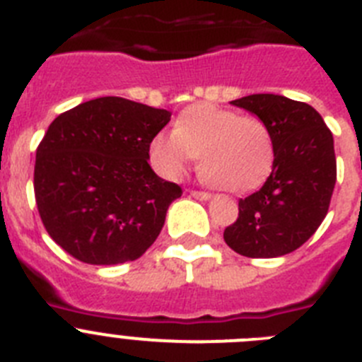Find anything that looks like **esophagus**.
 I'll return each mask as SVG.
<instances>
[{"label": "esophagus", "instance_id": "34e87169", "mask_svg": "<svg viewBox=\"0 0 362 362\" xmlns=\"http://www.w3.org/2000/svg\"><path fill=\"white\" fill-rule=\"evenodd\" d=\"M190 196H192V197H196V199H199V201H209L210 197H212V196H210V194H209V192H199V190H192V192H190Z\"/></svg>", "mask_w": 362, "mask_h": 362}]
</instances>
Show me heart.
<instances>
[{
  "label": "heart",
  "instance_id": "b5f03b06",
  "mask_svg": "<svg viewBox=\"0 0 362 362\" xmlns=\"http://www.w3.org/2000/svg\"><path fill=\"white\" fill-rule=\"evenodd\" d=\"M150 165L166 179H179L199 158V170L210 183L243 194L263 183L274 166V139L255 116L210 103L185 108L174 132H159L148 146Z\"/></svg>",
  "mask_w": 362,
  "mask_h": 362
}]
</instances>
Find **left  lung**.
I'll use <instances>...</instances> for the list:
<instances>
[{"instance_id":"left-lung-1","label":"left lung","mask_w":362,"mask_h":362,"mask_svg":"<svg viewBox=\"0 0 362 362\" xmlns=\"http://www.w3.org/2000/svg\"><path fill=\"white\" fill-rule=\"evenodd\" d=\"M268 127L274 139L272 174L257 192L239 199L238 221L225 241L245 257H279L312 238L334 194V136L313 107L276 94L232 101Z\"/></svg>"}]
</instances>
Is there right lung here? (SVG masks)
<instances>
[{
  "label": "right lung",
  "mask_w": 362,
  "mask_h": 362,
  "mask_svg": "<svg viewBox=\"0 0 362 362\" xmlns=\"http://www.w3.org/2000/svg\"><path fill=\"white\" fill-rule=\"evenodd\" d=\"M170 112L107 95L63 112L36 150L41 221L66 254L88 264L136 261L158 239L181 188L148 165Z\"/></svg>",
  "instance_id": "obj_1"
}]
</instances>
